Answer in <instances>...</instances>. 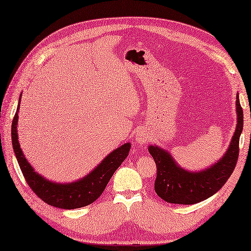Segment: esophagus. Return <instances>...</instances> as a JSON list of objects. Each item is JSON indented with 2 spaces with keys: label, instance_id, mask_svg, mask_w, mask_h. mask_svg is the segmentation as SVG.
Listing matches in <instances>:
<instances>
[{
  "label": "esophagus",
  "instance_id": "obj_1",
  "mask_svg": "<svg viewBox=\"0 0 251 251\" xmlns=\"http://www.w3.org/2000/svg\"><path fill=\"white\" fill-rule=\"evenodd\" d=\"M148 133L145 129H139L137 132H135V142L138 145H146L148 141Z\"/></svg>",
  "mask_w": 251,
  "mask_h": 251
}]
</instances>
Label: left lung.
<instances>
[{
	"instance_id": "1",
	"label": "left lung",
	"mask_w": 251,
	"mask_h": 251,
	"mask_svg": "<svg viewBox=\"0 0 251 251\" xmlns=\"http://www.w3.org/2000/svg\"><path fill=\"white\" fill-rule=\"evenodd\" d=\"M237 126L225 154L210 167L200 171H189L176 162L169 151L158 146H149L150 154L157 164L154 190L169 203L194 204L203 201L223 188L235 169L239 157V138L244 128V111L236 97Z\"/></svg>"
}]
</instances>
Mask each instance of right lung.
Here are the masks:
<instances>
[{
	"instance_id": "add662e5",
	"label": "right lung",
	"mask_w": 251,
	"mask_h": 251,
	"mask_svg": "<svg viewBox=\"0 0 251 251\" xmlns=\"http://www.w3.org/2000/svg\"><path fill=\"white\" fill-rule=\"evenodd\" d=\"M21 96L11 126L12 145L22 174L34 194L45 203L60 209L82 208L94 202L104 191L106 184L121 163L128 157L131 143L126 142L114 149L89 174L76 181L60 183L45 179L34 170L24 155L18 138V119Z\"/></svg>"
}]
</instances>
